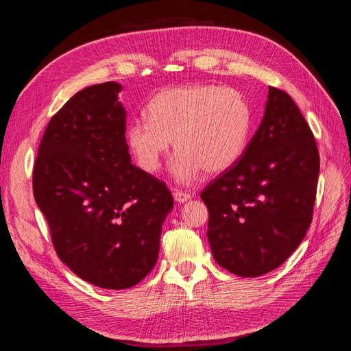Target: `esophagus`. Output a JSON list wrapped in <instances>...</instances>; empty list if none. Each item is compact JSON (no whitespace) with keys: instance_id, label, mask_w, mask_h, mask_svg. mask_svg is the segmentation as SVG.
Returning <instances> with one entry per match:
<instances>
[{"instance_id":"1","label":"esophagus","mask_w":351,"mask_h":351,"mask_svg":"<svg viewBox=\"0 0 351 351\" xmlns=\"http://www.w3.org/2000/svg\"><path fill=\"white\" fill-rule=\"evenodd\" d=\"M173 196H174V200L178 202V204H184V202H187L189 199H192V195L186 192H180V190H174Z\"/></svg>"}]
</instances>
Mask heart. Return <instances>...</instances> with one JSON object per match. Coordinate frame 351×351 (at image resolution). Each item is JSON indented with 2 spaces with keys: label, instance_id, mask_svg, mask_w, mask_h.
<instances>
[{
  "label": "heart",
  "instance_id": "heart-1",
  "mask_svg": "<svg viewBox=\"0 0 351 351\" xmlns=\"http://www.w3.org/2000/svg\"><path fill=\"white\" fill-rule=\"evenodd\" d=\"M147 120H134L125 141L136 162L156 173L171 149V165L178 183H190L202 173L221 174L246 149L252 130V108L246 97L232 88L192 83L167 88L146 107Z\"/></svg>",
  "mask_w": 351,
  "mask_h": 351
}]
</instances>
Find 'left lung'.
Returning a JSON list of instances; mask_svg holds the SVG:
<instances>
[{
  "instance_id": "left-lung-1",
  "label": "left lung",
  "mask_w": 351,
  "mask_h": 351,
  "mask_svg": "<svg viewBox=\"0 0 351 351\" xmlns=\"http://www.w3.org/2000/svg\"><path fill=\"white\" fill-rule=\"evenodd\" d=\"M317 176L309 124L289 93L269 86L263 119L241 158L200 193L219 267L254 278L289 259L312 222Z\"/></svg>"
}]
</instances>
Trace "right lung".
<instances>
[{
    "label": "right lung",
    "mask_w": 351,
    "mask_h": 351,
    "mask_svg": "<svg viewBox=\"0 0 351 351\" xmlns=\"http://www.w3.org/2000/svg\"><path fill=\"white\" fill-rule=\"evenodd\" d=\"M121 89L107 82L71 97L49 120L34 168V196L58 258L110 290L152 271L174 206L165 183L132 164Z\"/></svg>",
    "instance_id": "obj_1"
}]
</instances>
